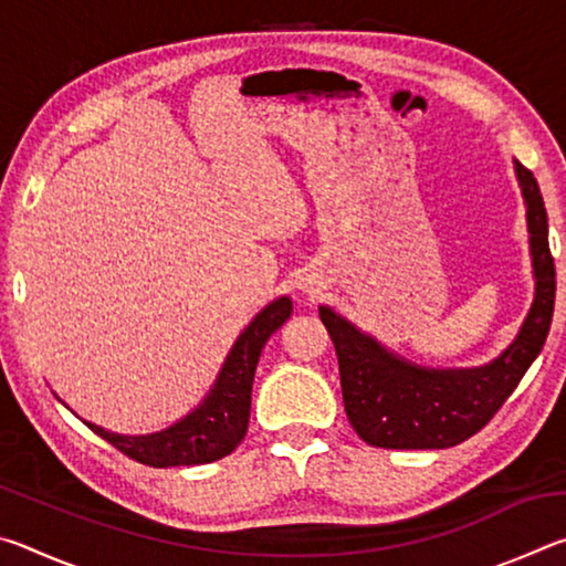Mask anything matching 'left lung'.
I'll use <instances>...</instances> for the list:
<instances>
[{"mask_svg": "<svg viewBox=\"0 0 566 566\" xmlns=\"http://www.w3.org/2000/svg\"><path fill=\"white\" fill-rule=\"evenodd\" d=\"M526 207L534 300L520 332L482 367H421L319 306L339 359L344 411L364 442L381 449H447L476 434L539 357L554 314V260L547 209L534 175L514 159Z\"/></svg>", "mask_w": 566, "mask_h": 566, "instance_id": "obj_1", "label": "left lung"}]
</instances>
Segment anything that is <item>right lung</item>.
<instances>
[{
  "mask_svg": "<svg viewBox=\"0 0 566 566\" xmlns=\"http://www.w3.org/2000/svg\"><path fill=\"white\" fill-rule=\"evenodd\" d=\"M292 317L290 296H276L247 324L229 349L214 385L199 405L175 424L151 434H117L84 421L94 434L107 439L132 459L149 467L209 464L232 454L242 442L252 407L254 369L266 339Z\"/></svg>",
  "mask_w": 566,
  "mask_h": 566,
  "instance_id": "1",
  "label": "right lung"
}]
</instances>
